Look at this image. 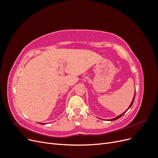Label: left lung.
<instances>
[{
    "instance_id": "obj_1",
    "label": "left lung",
    "mask_w": 158,
    "mask_h": 158,
    "mask_svg": "<svg viewBox=\"0 0 158 158\" xmlns=\"http://www.w3.org/2000/svg\"><path fill=\"white\" fill-rule=\"evenodd\" d=\"M135 95H134V98H133V99H132V102H131V105H130V106H129L128 107V108L127 109V111H125V112H124V113H123L122 114H120V115H118V116H117V117H114V118H112V119H109V120L108 121H115V120H117V119H118V118H120L121 117H122L123 115V114H125L127 111H128V110L129 109H130L131 108V107L132 106V103H133V102H134V100H135Z\"/></svg>"
}]
</instances>
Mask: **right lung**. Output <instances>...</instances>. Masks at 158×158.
<instances>
[{"label":"right lung","mask_w":158,"mask_h":158,"mask_svg":"<svg viewBox=\"0 0 158 158\" xmlns=\"http://www.w3.org/2000/svg\"><path fill=\"white\" fill-rule=\"evenodd\" d=\"M40 124H41V125H45V123H39Z\"/></svg>","instance_id":"add662e5"}]
</instances>
